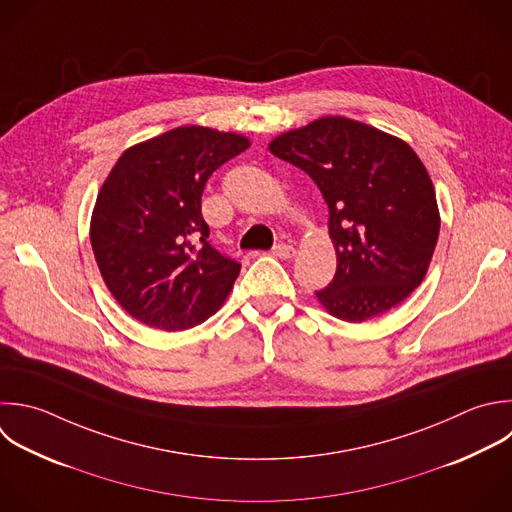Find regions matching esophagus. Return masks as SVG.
I'll return each mask as SVG.
<instances>
[{
	"label": "esophagus",
	"instance_id": "obj_1",
	"mask_svg": "<svg viewBox=\"0 0 512 512\" xmlns=\"http://www.w3.org/2000/svg\"><path fill=\"white\" fill-rule=\"evenodd\" d=\"M272 254H274L276 258L288 260V258H292V256L296 254V250H294V246H290V244H278V246H274Z\"/></svg>",
	"mask_w": 512,
	"mask_h": 512
}]
</instances>
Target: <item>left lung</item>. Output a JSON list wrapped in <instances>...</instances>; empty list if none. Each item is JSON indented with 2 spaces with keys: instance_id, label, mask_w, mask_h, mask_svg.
<instances>
[{
  "instance_id": "1",
  "label": "left lung",
  "mask_w": 512,
  "mask_h": 512,
  "mask_svg": "<svg viewBox=\"0 0 512 512\" xmlns=\"http://www.w3.org/2000/svg\"><path fill=\"white\" fill-rule=\"evenodd\" d=\"M270 152L304 170L328 204L338 266L316 296L332 316L364 322L420 286L440 218L428 172L408 144L328 116L278 136Z\"/></svg>"
}]
</instances>
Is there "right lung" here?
<instances>
[{
	"instance_id": "1",
	"label": "right lung",
	"mask_w": 512,
	"mask_h": 512,
	"mask_svg": "<svg viewBox=\"0 0 512 512\" xmlns=\"http://www.w3.org/2000/svg\"><path fill=\"white\" fill-rule=\"evenodd\" d=\"M248 146L238 134L184 126L116 162L98 194L90 240L106 286L130 316L174 332L222 306L240 264L210 244L202 194Z\"/></svg>"
}]
</instances>
